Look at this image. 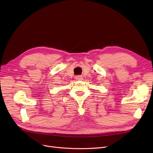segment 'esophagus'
<instances>
[{
  "mask_svg": "<svg viewBox=\"0 0 153 153\" xmlns=\"http://www.w3.org/2000/svg\"><path fill=\"white\" fill-rule=\"evenodd\" d=\"M75 78L77 81H82V80L83 79V77L81 76H76Z\"/></svg>",
  "mask_w": 153,
  "mask_h": 153,
  "instance_id": "1",
  "label": "esophagus"
}]
</instances>
